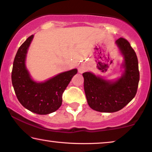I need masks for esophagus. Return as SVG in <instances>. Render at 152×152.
I'll return each mask as SVG.
<instances>
[{"label": "esophagus", "mask_w": 152, "mask_h": 152, "mask_svg": "<svg viewBox=\"0 0 152 152\" xmlns=\"http://www.w3.org/2000/svg\"><path fill=\"white\" fill-rule=\"evenodd\" d=\"M86 70V66H85L84 64H80V65L78 66V72L80 73L84 72Z\"/></svg>", "instance_id": "1"}]
</instances>
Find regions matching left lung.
<instances>
[{
  "label": "left lung",
  "instance_id": "1",
  "mask_svg": "<svg viewBox=\"0 0 152 152\" xmlns=\"http://www.w3.org/2000/svg\"><path fill=\"white\" fill-rule=\"evenodd\" d=\"M115 43L124 56L122 76L110 81L91 72L83 74L88 104L93 110L114 113L126 106L134 98L140 80L138 61L135 50L126 39L119 38Z\"/></svg>",
  "mask_w": 152,
  "mask_h": 152
}]
</instances>
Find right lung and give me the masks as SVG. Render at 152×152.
Returning <instances> with one entry per match:
<instances>
[{
  "label": "right lung",
  "instance_id": "right-lung-1",
  "mask_svg": "<svg viewBox=\"0 0 152 152\" xmlns=\"http://www.w3.org/2000/svg\"><path fill=\"white\" fill-rule=\"evenodd\" d=\"M33 37V35L30 36L17 50L13 62L12 82L18 100L24 108L36 114L47 115L61 106L62 94L78 70L74 69L60 73L43 83L34 81L25 64Z\"/></svg>",
  "mask_w": 152,
  "mask_h": 152
}]
</instances>
